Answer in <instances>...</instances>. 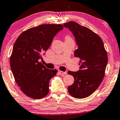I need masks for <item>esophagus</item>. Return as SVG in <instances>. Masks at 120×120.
Returning <instances> with one entry per match:
<instances>
[{"mask_svg": "<svg viewBox=\"0 0 120 120\" xmlns=\"http://www.w3.org/2000/svg\"><path fill=\"white\" fill-rule=\"evenodd\" d=\"M59 74H60V75H66V72H64V71H63L59 70Z\"/></svg>", "mask_w": 120, "mask_h": 120, "instance_id": "obj_1", "label": "esophagus"}]
</instances>
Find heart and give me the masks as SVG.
<instances>
[{
  "instance_id": "b5f03b06",
  "label": "heart",
  "mask_w": 120,
  "mask_h": 120,
  "mask_svg": "<svg viewBox=\"0 0 120 120\" xmlns=\"http://www.w3.org/2000/svg\"><path fill=\"white\" fill-rule=\"evenodd\" d=\"M68 39H69H69H71V37L69 35L66 36V37H65V40H68Z\"/></svg>"
}]
</instances>
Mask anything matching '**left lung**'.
<instances>
[{"label": "left lung", "instance_id": "8db88e82", "mask_svg": "<svg viewBox=\"0 0 120 120\" xmlns=\"http://www.w3.org/2000/svg\"><path fill=\"white\" fill-rule=\"evenodd\" d=\"M72 31L78 45L74 55L79 57L80 69L77 72L69 71L74 82L68 86V91L74 98H84L90 96L101 84L108 61L107 51L102 39L90 29L75 22L64 24Z\"/></svg>", "mask_w": 120, "mask_h": 120}]
</instances>
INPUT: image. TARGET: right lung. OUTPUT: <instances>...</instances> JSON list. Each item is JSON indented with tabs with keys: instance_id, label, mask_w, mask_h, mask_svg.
<instances>
[{
	"instance_id": "obj_1",
	"label": "right lung",
	"mask_w": 120,
	"mask_h": 120,
	"mask_svg": "<svg viewBox=\"0 0 120 120\" xmlns=\"http://www.w3.org/2000/svg\"><path fill=\"white\" fill-rule=\"evenodd\" d=\"M64 28L62 24H42L22 32L14 44L10 68L20 89L33 99L44 98L49 92V81L56 69L49 70L39 62L54 36Z\"/></svg>"
}]
</instances>
